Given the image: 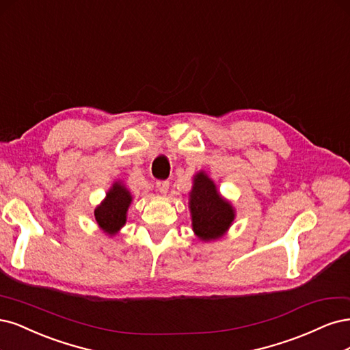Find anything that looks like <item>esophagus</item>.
Wrapping results in <instances>:
<instances>
[{"instance_id":"1","label":"esophagus","mask_w":350,"mask_h":350,"mask_svg":"<svg viewBox=\"0 0 350 350\" xmlns=\"http://www.w3.org/2000/svg\"><path fill=\"white\" fill-rule=\"evenodd\" d=\"M168 187H170V183H168V182H157V189H159V191H160L161 195L167 193Z\"/></svg>"}]
</instances>
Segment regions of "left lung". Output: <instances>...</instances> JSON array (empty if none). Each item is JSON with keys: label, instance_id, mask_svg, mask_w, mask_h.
Here are the masks:
<instances>
[{"label": "left lung", "instance_id": "left-lung-1", "mask_svg": "<svg viewBox=\"0 0 350 350\" xmlns=\"http://www.w3.org/2000/svg\"><path fill=\"white\" fill-rule=\"evenodd\" d=\"M191 230L200 241H217L228 232L235 219V208L225 199L206 172L193 176L189 191Z\"/></svg>", "mask_w": 350, "mask_h": 350}]
</instances>
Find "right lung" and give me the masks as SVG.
I'll use <instances>...</instances> for the list:
<instances>
[{
  "mask_svg": "<svg viewBox=\"0 0 350 350\" xmlns=\"http://www.w3.org/2000/svg\"><path fill=\"white\" fill-rule=\"evenodd\" d=\"M132 193L122 180H116L106 191V198L94 209L98 228L106 235H116L126 224L128 211L132 204Z\"/></svg>",
  "mask_w": 350,
  "mask_h": 350,
  "instance_id": "obj_1",
  "label": "right lung"
}]
</instances>
